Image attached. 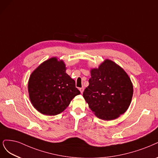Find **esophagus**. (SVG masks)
I'll return each mask as SVG.
<instances>
[{"instance_id": "34e87169", "label": "esophagus", "mask_w": 158, "mask_h": 158, "mask_svg": "<svg viewBox=\"0 0 158 158\" xmlns=\"http://www.w3.org/2000/svg\"><path fill=\"white\" fill-rule=\"evenodd\" d=\"M79 89H80V93H81V94H82L83 92H84V88H80Z\"/></svg>"}]
</instances>
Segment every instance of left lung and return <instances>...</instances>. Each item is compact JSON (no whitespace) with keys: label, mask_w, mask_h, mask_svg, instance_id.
<instances>
[{"label":"left lung","mask_w":158,"mask_h":158,"mask_svg":"<svg viewBox=\"0 0 158 158\" xmlns=\"http://www.w3.org/2000/svg\"><path fill=\"white\" fill-rule=\"evenodd\" d=\"M90 73L83 97L95 115L109 121L126 112L133 94V84L126 72L115 62L105 59Z\"/></svg>","instance_id":"8db88e82"}]
</instances>
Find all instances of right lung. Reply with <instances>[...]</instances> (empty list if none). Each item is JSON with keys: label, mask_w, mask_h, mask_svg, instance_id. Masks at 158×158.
I'll use <instances>...</instances> for the list:
<instances>
[{"label": "right lung", "mask_w": 158, "mask_h": 158, "mask_svg": "<svg viewBox=\"0 0 158 158\" xmlns=\"http://www.w3.org/2000/svg\"><path fill=\"white\" fill-rule=\"evenodd\" d=\"M66 70L64 61L53 57L41 63L30 75L29 99L41 114L57 115L66 109L75 96L80 94Z\"/></svg>", "instance_id": "1"}]
</instances>
